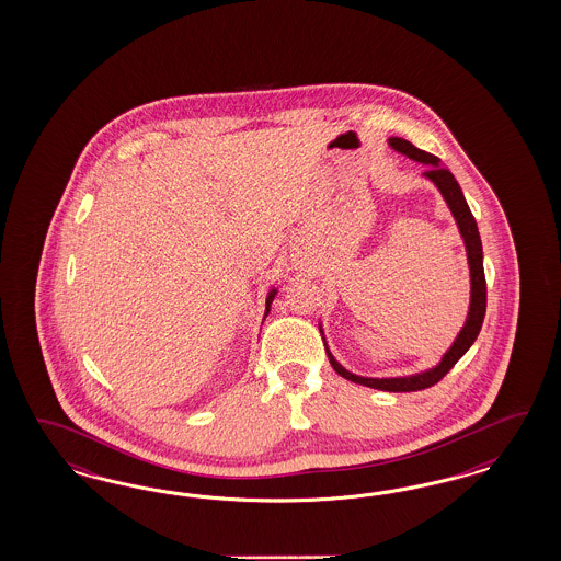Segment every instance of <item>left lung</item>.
Wrapping results in <instances>:
<instances>
[{
    "label": "left lung",
    "mask_w": 561,
    "mask_h": 561,
    "mask_svg": "<svg viewBox=\"0 0 561 561\" xmlns=\"http://www.w3.org/2000/svg\"><path fill=\"white\" fill-rule=\"evenodd\" d=\"M389 144H391L392 150L405 153L411 160L422 162V164L427 167L424 172L425 179H430L438 187L444 202L450 207V211H453V216L457 220L460 237H462L465 249H467L469 272H471V305H469V314H467V321H465V327L460 329L457 340L450 345V350L442 356L440 364L434 366L432 370L413 374V376H399V378H366V376H357V374L345 370L340 362L333 357V354L329 352V347H324V350H327V356H329L333 370L343 376V378L356 382V385H364V387L378 389V391H422V389L434 387L436 382H440L446 373L459 362L460 357L467 354V350L473 345V341L477 340V335L481 331V324H483V319H485V305H488V288H485V273H483V247H481V238H479V230H477L476 218H473V214H471L467 199H465V195L460 191L457 179L453 176V172L444 169L436 156L424 152V150H417L413 144H409L408 139L391 137Z\"/></svg>",
    "instance_id": "obj_1"
}]
</instances>
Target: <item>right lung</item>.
<instances>
[{
	"mask_svg": "<svg viewBox=\"0 0 561 561\" xmlns=\"http://www.w3.org/2000/svg\"><path fill=\"white\" fill-rule=\"evenodd\" d=\"M275 294H277V289H272V291L267 294V302H265V306H267V308H265V317H267V314H270V310H272V302L273 298H275Z\"/></svg>",
	"mask_w": 561,
	"mask_h": 561,
	"instance_id": "1",
	"label": "right lung"
}]
</instances>
